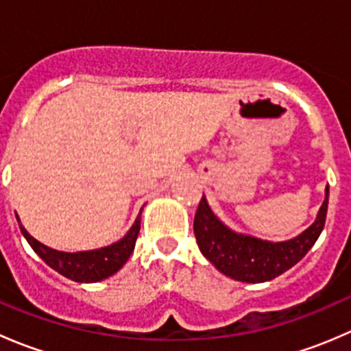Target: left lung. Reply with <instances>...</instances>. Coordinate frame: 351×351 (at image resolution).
<instances>
[{
  "mask_svg": "<svg viewBox=\"0 0 351 351\" xmlns=\"http://www.w3.org/2000/svg\"><path fill=\"white\" fill-rule=\"evenodd\" d=\"M329 186L324 190V202L316 221L295 238L274 243L232 231L212 212L204 195L197 208L193 232L202 254L221 274L238 282L261 284L299 263L314 246L326 222Z\"/></svg>",
  "mask_w": 351,
  "mask_h": 351,
  "instance_id": "left-lung-1",
  "label": "left lung"
}]
</instances>
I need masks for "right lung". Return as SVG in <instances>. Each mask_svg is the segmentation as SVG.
I'll return each instance as SVG.
<instances>
[{
    "label": "right lung",
    "instance_id": "add662e5",
    "mask_svg": "<svg viewBox=\"0 0 351 351\" xmlns=\"http://www.w3.org/2000/svg\"><path fill=\"white\" fill-rule=\"evenodd\" d=\"M141 214H143V208H141L139 215H137L136 222H134L132 228L129 229V232L117 243L105 247H98V250L76 251V253H66V251H58L45 246V244H42L40 241H37V239L32 238V236L28 234L27 229H25L22 222H20L19 215H16V221H19L20 231H22L23 238L27 239L28 244H30L32 250H34L35 253L52 268V270H56L58 274H61L62 277L69 278V280L73 282L93 284V282H101L105 280V278L112 277V275L117 274V271L125 265V261L129 260V256L134 251V246H136L137 234H139Z\"/></svg>",
    "mask_w": 351,
    "mask_h": 351
}]
</instances>
